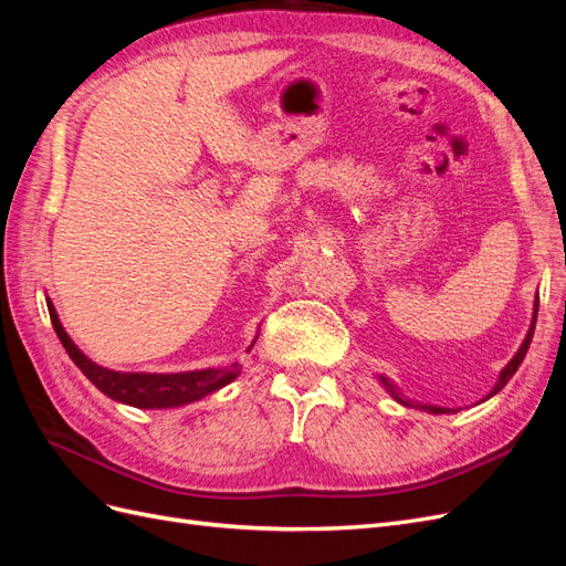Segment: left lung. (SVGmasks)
I'll return each mask as SVG.
<instances>
[{
  "label": "left lung",
  "instance_id": "left-lung-1",
  "mask_svg": "<svg viewBox=\"0 0 566 566\" xmlns=\"http://www.w3.org/2000/svg\"><path fill=\"white\" fill-rule=\"evenodd\" d=\"M536 314H538V300H536V304H534V321H531V328H528V333H526V337H524V342H522V347H520V352L512 356V361L503 368V373H501V378H499V382H495V387L489 391V397L486 399H491L493 394H499L505 385H507V380L512 378V375L517 373V368H520V364L524 361V356H526V349H528V345H531V337H534V328H536ZM382 380V385L387 387V391L391 394L394 399H397L399 403H403V406H413V408H420V410H427V413H437V416H441V413H455L453 408H441V406H427V403H416V401H410V399H403L401 397V391L394 387L387 378H380ZM484 399V401H486Z\"/></svg>",
  "mask_w": 566,
  "mask_h": 566
}]
</instances>
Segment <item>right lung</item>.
I'll use <instances>...</instances> for the list:
<instances>
[{
    "label": "right lung",
    "instance_id": "right-lung-1",
    "mask_svg": "<svg viewBox=\"0 0 566 566\" xmlns=\"http://www.w3.org/2000/svg\"><path fill=\"white\" fill-rule=\"evenodd\" d=\"M51 325L65 347L67 356L73 358V364L87 375L101 391L108 394L111 399L127 403L134 408H175L198 401L208 394L229 385L238 378L241 366L231 364L229 368H205V370H188V373H119L108 370L104 366H96L92 358L84 356L75 342L67 337L63 325L59 321V314L54 304L46 302ZM254 345V342H252ZM250 345V349H252Z\"/></svg>",
    "mask_w": 566,
    "mask_h": 566
}]
</instances>
